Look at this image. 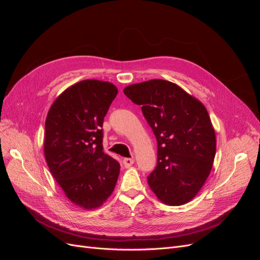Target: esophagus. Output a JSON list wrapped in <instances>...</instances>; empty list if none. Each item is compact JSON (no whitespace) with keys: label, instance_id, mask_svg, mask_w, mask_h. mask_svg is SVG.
Wrapping results in <instances>:
<instances>
[{"label":"esophagus","instance_id":"1","mask_svg":"<svg viewBox=\"0 0 260 260\" xmlns=\"http://www.w3.org/2000/svg\"><path fill=\"white\" fill-rule=\"evenodd\" d=\"M122 162H123V166L125 167V168H129V167H131L133 164H135V159H132V158H124L123 160H122Z\"/></svg>","mask_w":260,"mask_h":260}]
</instances>
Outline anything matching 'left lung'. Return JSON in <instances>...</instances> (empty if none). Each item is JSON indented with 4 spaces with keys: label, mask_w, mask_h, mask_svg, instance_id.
I'll return each mask as SVG.
<instances>
[{
    "label": "left lung",
    "mask_w": 260,
    "mask_h": 260,
    "mask_svg": "<svg viewBox=\"0 0 260 260\" xmlns=\"http://www.w3.org/2000/svg\"><path fill=\"white\" fill-rule=\"evenodd\" d=\"M123 93L142 113L157 140V166L147 183L161 203L192 201L210 174L216 133L206 107L178 84L153 79L130 84Z\"/></svg>",
    "instance_id": "obj_1"
}]
</instances>
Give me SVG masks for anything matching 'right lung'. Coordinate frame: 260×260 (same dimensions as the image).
I'll return each mask as SVG.
<instances>
[{
    "label": "right lung",
    "instance_id": "add662e5",
    "mask_svg": "<svg viewBox=\"0 0 260 260\" xmlns=\"http://www.w3.org/2000/svg\"><path fill=\"white\" fill-rule=\"evenodd\" d=\"M116 85L82 80L53 102L45 120L44 156L66 198L85 210L112 195L120 165L103 152V121L116 98Z\"/></svg>",
    "mask_w": 260,
    "mask_h": 260
}]
</instances>
